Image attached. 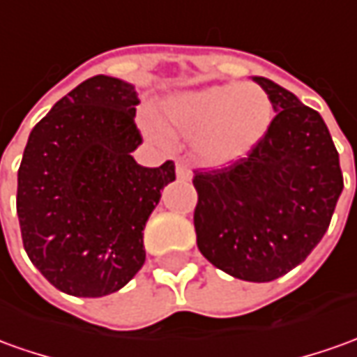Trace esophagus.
I'll return each instance as SVG.
<instances>
[{"mask_svg":"<svg viewBox=\"0 0 357 357\" xmlns=\"http://www.w3.org/2000/svg\"><path fill=\"white\" fill-rule=\"evenodd\" d=\"M176 176H178L179 179H183V181L191 179V169L188 168V164H185L183 160H178V162H176Z\"/></svg>","mask_w":357,"mask_h":357,"instance_id":"34e87169","label":"esophagus"}]
</instances>
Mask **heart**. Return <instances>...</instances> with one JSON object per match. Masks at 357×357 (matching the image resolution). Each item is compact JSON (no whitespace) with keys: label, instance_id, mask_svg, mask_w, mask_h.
I'll return each instance as SVG.
<instances>
[{"label":"heart","instance_id":"1","mask_svg":"<svg viewBox=\"0 0 357 357\" xmlns=\"http://www.w3.org/2000/svg\"><path fill=\"white\" fill-rule=\"evenodd\" d=\"M273 121V105L258 86L227 84L174 97L162 107V123L195 146L209 164L242 158L260 142Z\"/></svg>","mask_w":357,"mask_h":357}]
</instances>
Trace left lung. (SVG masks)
I'll list each match as a JSON object with an SVG mask.
<instances>
[{
	"mask_svg": "<svg viewBox=\"0 0 357 357\" xmlns=\"http://www.w3.org/2000/svg\"><path fill=\"white\" fill-rule=\"evenodd\" d=\"M275 117L260 142L229 166L193 169V225L207 260L244 281H273L312 252L344 188L338 150L314 109L266 77Z\"/></svg>",
	"mask_w": 357,
	"mask_h": 357,
	"instance_id": "left-lung-1",
	"label": "left lung"
}]
</instances>
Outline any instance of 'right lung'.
I'll list each match as a JSON object with an SVG mask.
<instances>
[{"instance_id": "obj_1", "label": "right lung", "mask_w": 357, "mask_h": 357, "mask_svg": "<svg viewBox=\"0 0 357 357\" xmlns=\"http://www.w3.org/2000/svg\"><path fill=\"white\" fill-rule=\"evenodd\" d=\"M138 93L109 76L74 87L31 130L17 174V217L26 256L56 289L103 297L146 260L142 230L160 191L176 179L168 160L144 168Z\"/></svg>"}]
</instances>
